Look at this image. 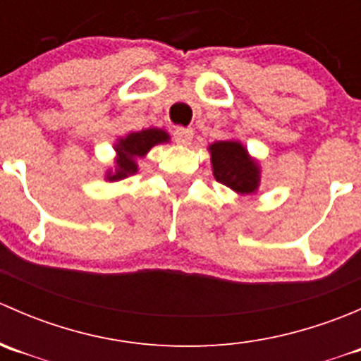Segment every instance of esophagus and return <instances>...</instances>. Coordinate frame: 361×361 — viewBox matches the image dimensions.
<instances>
[{
    "instance_id": "34e87169",
    "label": "esophagus",
    "mask_w": 361,
    "mask_h": 361,
    "mask_svg": "<svg viewBox=\"0 0 361 361\" xmlns=\"http://www.w3.org/2000/svg\"><path fill=\"white\" fill-rule=\"evenodd\" d=\"M173 136L178 145H181V147H188V145L192 143V140H194V130L188 129V127H178V129H174Z\"/></svg>"
}]
</instances>
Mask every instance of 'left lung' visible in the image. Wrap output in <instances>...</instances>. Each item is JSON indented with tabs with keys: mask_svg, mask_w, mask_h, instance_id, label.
I'll return each mask as SVG.
<instances>
[{
	"mask_svg": "<svg viewBox=\"0 0 361 361\" xmlns=\"http://www.w3.org/2000/svg\"><path fill=\"white\" fill-rule=\"evenodd\" d=\"M214 180L239 195L257 194L262 180L260 162L238 140L214 141L207 147Z\"/></svg>",
	"mask_w": 361,
	"mask_h": 361,
	"instance_id": "8db88e82",
	"label": "left lung"
}]
</instances>
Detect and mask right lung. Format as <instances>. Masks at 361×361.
Here are the masks:
<instances>
[{"label":"right lung","mask_w":361,"mask_h":361,"mask_svg":"<svg viewBox=\"0 0 361 361\" xmlns=\"http://www.w3.org/2000/svg\"><path fill=\"white\" fill-rule=\"evenodd\" d=\"M169 134L164 129L150 127V129L129 133L127 136L118 137L115 143V166L110 167L104 174V180L118 181L127 176H133L137 173V160L143 159L155 145L169 143Z\"/></svg>","instance_id":"add662e5"}]
</instances>
